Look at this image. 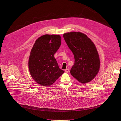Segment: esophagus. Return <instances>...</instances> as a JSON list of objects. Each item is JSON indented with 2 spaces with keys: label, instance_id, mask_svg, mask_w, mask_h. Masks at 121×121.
Returning a JSON list of instances; mask_svg holds the SVG:
<instances>
[{
  "label": "esophagus",
  "instance_id": "esophagus-1",
  "mask_svg": "<svg viewBox=\"0 0 121 121\" xmlns=\"http://www.w3.org/2000/svg\"><path fill=\"white\" fill-rule=\"evenodd\" d=\"M65 71L66 73H68L69 72V69H65Z\"/></svg>",
  "mask_w": 121,
  "mask_h": 121
}]
</instances>
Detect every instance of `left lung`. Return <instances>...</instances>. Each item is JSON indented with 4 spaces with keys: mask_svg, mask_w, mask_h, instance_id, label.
Here are the masks:
<instances>
[{
    "mask_svg": "<svg viewBox=\"0 0 121 121\" xmlns=\"http://www.w3.org/2000/svg\"><path fill=\"white\" fill-rule=\"evenodd\" d=\"M63 37L74 57L71 74L80 83L89 82L97 75L100 68L99 55L95 44L81 32L64 33Z\"/></svg>",
    "mask_w": 121,
    "mask_h": 121,
    "instance_id": "left-lung-1",
    "label": "left lung"
}]
</instances>
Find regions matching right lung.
Masks as SVG:
<instances>
[{
    "mask_svg": "<svg viewBox=\"0 0 121 121\" xmlns=\"http://www.w3.org/2000/svg\"><path fill=\"white\" fill-rule=\"evenodd\" d=\"M61 43L59 35H44L35 41L30 52L28 68L32 78L38 84L52 85L64 73L54 56Z\"/></svg>",
    "mask_w": 121,
    "mask_h": 121,
    "instance_id": "right-lung-1",
    "label": "right lung"
}]
</instances>
